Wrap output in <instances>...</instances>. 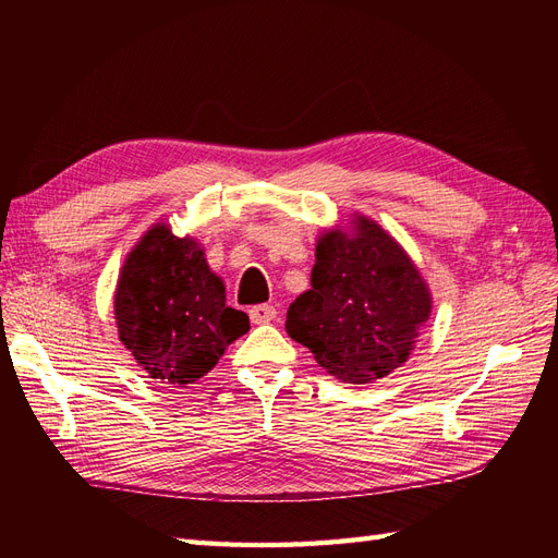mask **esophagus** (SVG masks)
Segmentation results:
<instances>
[{"instance_id": "obj_1", "label": "esophagus", "mask_w": 558, "mask_h": 558, "mask_svg": "<svg viewBox=\"0 0 558 558\" xmlns=\"http://www.w3.org/2000/svg\"><path fill=\"white\" fill-rule=\"evenodd\" d=\"M248 316H251V324H269V320L277 318V307L275 305H256L248 310Z\"/></svg>"}]
</instances>
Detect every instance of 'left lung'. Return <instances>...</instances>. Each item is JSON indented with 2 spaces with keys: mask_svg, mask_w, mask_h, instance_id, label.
<instances>
[{
  "mask_svg": "<svg viewBox=\"0 0 558 558\" xmlns=\"http://www.w3.org/2000/svg\"><path fill=\"white\" fill-rule=\"evenodd\" d=\"M428 314V289L408 253L359 216L353 238L332 230L318 240L312 289L291 302L286 332L328 375L369 384L404 363Z\"/></svg>",
  "mask_w": 558,
  "mask_h": 558,
  "instance_id": "left-lung-1",
  "label": "left lung"
}]
</instances>
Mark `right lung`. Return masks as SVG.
<instances>
[{"mask_svg": "<svg viewBox=\"0 0 558 558\" xmlns=\"http://www.w3.org/2000/svg\"><path fill=\"white\" fill-rule=\"evenodd\" d=\"M121 342L162 384H193L248 332V316L226 305L205 251L167 226L148 230L128 256L116 289Z\"/></svg>", "mask_w": 558, "mask_h": 558, "instance_id": "right-lung-1", "label": "right lung"}]
</instances>
